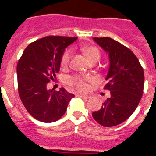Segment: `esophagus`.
Returning <instances> with one entry per match:
<instances>
[{"label":"esophagus","mask_w":156,"mask_h":156,"mask_svg":"<svg viewBox=\"0 0 156 156\" xmlns=\"http://www.w3.org/2000/svg\"><path fill=\"white\" fill-rule=\"evenodd\" d=\"M77 96L78 97H80V98H89V96H88V95H85V94H77Z\"/></svg>","instance_id":"esophagus-1"}]
</instances>
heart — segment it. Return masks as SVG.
Here are the masks:
<instances>
[{
	"label": "heart",
	"instance_id": "1",
	"mask_svg": "<svg viewBox=\"0 0 156 156\" xmlns=\"http://www.w3.org/2000/svg\"><path fill=\"white\" fill-rule=\"evenodd\" d=\"M83 51L84 52L85 56L88 58V62L98 61L100 57V52L96 47L94 46H88L83 48ZM72 51L70 49H67L64 52L62 53L60 60V64L62 68H66L71 60ZM67 83L70 85L72 87L78 88V90H84L86 88V78L78 75H73V76H68L67 79Z\"/></svg>",
	"mask_w": 156,
	"mask_h": 156
}]
</instances>
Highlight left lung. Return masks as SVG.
<instances>
[{
	"label": "left lung",
	"mask_w": 156,
	"mask_h": 156,
	"mask_svg": "<svg viewBox=\"0 0 156 156\" xmlns=\"http://www.w3.org/2000/svg\"><path fill=\"white\" fill-rule=\"evenodd\" d=\"M108 55L109 68L105 88L110 91L108 98L93 117L105 127L123 123L137 108L143 95L144 75L136 56L130 49L110 37H94Z\"/></svg>",
	"instance_id": "left-lung-1"
}]
</instances>
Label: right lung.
<instances>
[{"label": "right lung", "mask_w": 156, "mask_h": 156, "mask_svg": "<svg viewBox=\"0 0 156 156\" xmlns=\"http://www.w3.org/2000/svg\"><path fill=\"white\" fill-rule=\"evenodd\" d=\"M77 37L48 36L27 47L16 67L18 93L22 104L36 119L51 123L62 117L74 94L63 88L48 89L60 70V60L65 48Z\"/></svg>", "instance_id": "obj_1"}]
</instances>
